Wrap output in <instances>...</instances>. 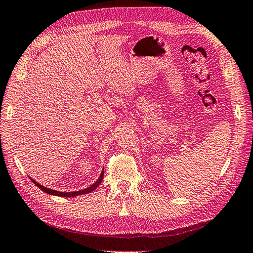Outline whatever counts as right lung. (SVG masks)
<instances>
[{
  "instance_id": "add662e5",
  "label": "right lung",
  "mask_w": 253,
  "mask_h": 253,
  "mask_svg": "<svg viewBox=\"0 0 253 253\" xmlns=\"http://www.w3.org/2000/svg\"><path fill=\"white\" fill-rule=\"evenodd\" d=\"M103 175H104V170H102V172H101V174H100V177H99L97 182H94V183L92 184V185H90L89 187H87L86 189L79 190V192H73V193H61V192H57V190L49 189V188H46V187H44V186H42V185H40V184H39V183H37L35 180H33V179H31V180L33 181V183L35 184V185H36L37 187H39L40 189L43 190V192H44V193H46V194L55 195V196H59V197H76V196H79V195H83V194L91 193L92 190H94L95 188H97V187L100 185V183L102 182V180H103Z\"/></svg>"
}]
</instances>
